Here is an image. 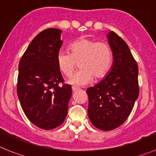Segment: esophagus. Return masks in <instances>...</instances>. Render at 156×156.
<instances>
[{
    "label": "esophagus",
    "mask_w": 156,
    "mask_h": 156,
    "mask_svg": "<svg viewBox=\"0 0 156 156\" xmlns=\"http://www.w3.org/2000/svg\"><path fill=\"white\" fill-rule=\"evenodd\" d=\"M72 91H76V90H78V87H76V86H72Z\"/></svg>",
    "instance_id": "esophagus-1"
}]
</instances>
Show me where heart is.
I'll list each match as a JSON object with an SVG mask.
<instances>
[{
	"mask_svg": "<svg viewBox=\"0 0 156 156\" xmlns=\"http://www.w3.org/2000/svg\"><path fill=\"white\" fill-rule=\"evenodd\" d=\"M69 50L70 53L65 51L58 52L57 64L66 77L72 75L78 64L81 69L69 79L71 85L83 86L91 83L93 78H103L112 65V49L105 41L81 38L71 43Z\"/></svg>",
	"mask_w": 156,
	"mask_h": 156,
	"instance_id": "1",
	"label": "heart"
}]
</instances>
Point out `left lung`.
I'll list each match as a JSON object with an SVG mask.
<instances>
[{
	"label": "left lung",
	"instance_id": "8db88e82",
	"mask_svg": "<svg viewBox=\"0 0 156 156\" xmlns=\"http://www.w3.org/2000/svg\"><path fill=\"white\" fill-rule=\"evenodd\" d=\"M113 52L108 75L86 90L88 114L94 126L103 131L116 129L126 121L139 97V68L129 46L115 32L107 34Z\"/></svg>",
	"mask_w": 156,
	"mask_h": 156
}]
</instances>
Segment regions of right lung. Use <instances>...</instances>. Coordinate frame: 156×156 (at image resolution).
Returning a JSON list of instances; mask_svg holds the SVG:
<instances>
[{
    "mask_svg": "<svg viewBox=\"0 0 156 156\" xmlns=\"http://www.w3.org/2000/svg\"><path fill=\"white\" fill-rule=\"evenodd\" d=\"M61 33L56 28L40 32L18 65L17 93L21 108L31 123L45 130L63 123L71 96V86L64 84L57 64V55L63 43Z\"/></svg>",
    "mask_w": 156,
    "mask_h": 156,
    "instance_id": "obj_1",
    "label": "right lung"
}]
</instances>
